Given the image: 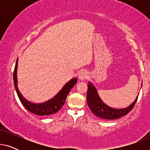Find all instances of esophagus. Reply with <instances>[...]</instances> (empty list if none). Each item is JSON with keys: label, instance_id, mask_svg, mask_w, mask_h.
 I'll list each match as a JSON object with an SVG mask.
<instances>
[{"label": "esophagus", "instance_id": "34e87169", "mask_svg": "<svg viewBox=\"0 0 150 150\" xmlns=\"http://www.w3.org/2000/svg\"><path fill=\"white\" fill-rule=\"evenodd\" d=\"M79 78L80 80L83 81L87 78V72L85 70H82L79 74Z\"/></svg>", "mask_w": 150, "mask_h": 150}]
</instances>
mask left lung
Listing matches in <instances>:
<instances>
[{
	"label": "left lung",
	"mask_w": 150,
	"mask_h": 150,
	"mask_svg": "<svg viewBox=\"0 0 150 150\" xmlns=\"http://www.w3.org/2000/svg\"><path fill=\"white\" fill-rule=\"evenodd\" d=\"M87 87V102L88 106L95 115L104 120H115L122 116L126 115L130 110H132L139 96H137L134 102L128 107L124 108H113L107 106L102 102L98 95L97 89L93 84L89 82Z\"/></svg>",
	"instance_id": "obj_1"
}]
</instances>
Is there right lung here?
<instances>
[{
    "label": "right lung",
    "instance_id": "1",
    "mask_svg": "<svg viewBox=\"0 0 150 150\" xmlns=\"http://www.w3.org/2000/svg\"><path fill=\"white\" fill-rule=\"evenodd\" d=\"M17 68H18V59L16 61L15 69L13 71V83L14 87H15L16 91L17 92L18 96L21 102V103L23 104V106L25 107L26 109H27L28 111H30L32 113L37 115L41 116H47L53 115L58 112L63 106L64 105L65 100H66L67 96L72 89V87L75 85V84L77 83L78 79H71L70 81L65 84L63 86L58 93L54 97L51 98L50 100L48 101L43 102V103H33L28 101L26 98L23 97L18 88V79H17Z\"/></svg>",
    "mask_w": 150,
    "mask_h": 150
}]
</instances>
